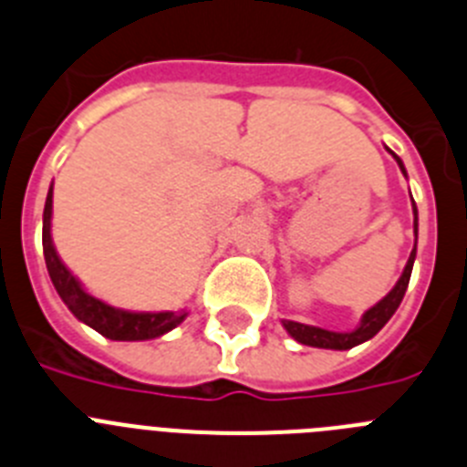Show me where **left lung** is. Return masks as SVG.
Here are the masks:
<instances>
[{"mask_svg": "<svg viewBox=\"0 0 467 467\" xmlns=\"http://www.w3.org/2000/svg\"><path fill=\"white\" fill-rule=\"evenodd\" d=\"M392 157H395L400 169H402V173L407 176L402 160H400L395 152H392ZM413 216H416L413 218V230L419 233V213H416V204H413ZM413 258H416V246H413L411 256H409L402 277L397 279L395 289L385 296L383 301H379L374 307H368V310L364 312L362 322H359V327H357L355 331L340 334V331H327V329H319V327H307V324L289 322V319H284L282 322L284 329L289 331L291 338H296L298 343H303V346L329 348V350H350V348L359 346V343H364V340L374 338V336L383 329L385 324H388V319L395 315V310L400 307V303H402L404 294H407L409 279H411V270H413Z\"/></svg>", "mask_w": 467, "mask_h": 467, "instance_id": "obj_1", "label": "left lung"}]
</instances>
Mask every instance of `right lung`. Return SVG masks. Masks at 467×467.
I'll use <instances>...</instances> for the list:
<instances>
[{"label":"right lung","instance_id":"right-lung-1","mask_svg":"<svg viewBox=\"0 0 467 467\" xmlns=\"http://www.w3.org/2000/svg\"><path fill=\"white\" fill-rule=\"evenodd\" d=\"M51 206H54V185L48 188L47 204H44V225H42V244L44 261H47L48 277L54 282L56 291L63 298V303L70 307L79 322L88 324L91 329L110 340H150L157 336H164L173 327L188 317V312H129L117 310L108 303L93 298L91 294L82 289L75 275L63 265L51 242Z\"/></svg>","mask_w":467,"mask_h":467}]
</instances>
